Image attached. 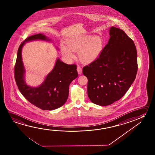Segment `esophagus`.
<instances>
[{"label":"esophagus","mask_w":155,"mask_h":155,"mask_svg":"<svg viewBox=\"0 0 155 155\" xmlns=\"http://www.w3.org/2000/svg\"><path fill=\"white\" fill-rule=\"evenodd\" d=\"M77 70L78 74H82V69H81V68L80 66H78Z\"/></svg>","instance_id":"obj_1"}]
</instances>
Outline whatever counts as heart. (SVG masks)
<instances>
[{
	"mask_svg": "<svg viewBox=\"0 0 155 155\" xmlns=\"http://www.w3.org/2000/svg\"><path fill=\"white\" fill-rule=\"evenodd\" d=\"M67 46L61 45L62 55L67 61L74 58V52H78L79 61L84 64H91L99 58L104 48V41L99 36H87L70 38L66 41Z\"/></svg>",
	"mask_w": 155,
	"mask_h": 155,
	"instance_id": "obj_1",
	"label": "heart"
}]
</instances>
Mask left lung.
<instances>
[{
    "instance_id": "1",
    "label": "left lung",
    "mask_w": 155,
    "mask_h": 155,
    "mask_svg": "<svg viewBox=\"0 0 155 155\" xmlns=\"http://www.w3.org/2000/svg\"><path fill=\"white\" fill-rule=\"evenodd\" d=\"M108 43L96 61L83 68L87 94L94 104L107 106L120 99L136 78L137 50L124 31L112 26Z\"/></svg>"
}]
</instances>
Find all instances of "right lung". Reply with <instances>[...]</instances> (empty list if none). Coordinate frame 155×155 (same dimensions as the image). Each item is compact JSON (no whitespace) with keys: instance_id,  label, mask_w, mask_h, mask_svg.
<instances>
[{"instance_id":"obj_1","label":"right lung","mask_w":155,"mask_h":155,"mask_svg":"<svg viewBox=\"0 0 155 155\" xmlns=\"http://www.w3.org/2000/svg\"><path fill=\"white\" fill-rule=\"evenodd\" d=\"M35 40L50 41L41 33L30 36L18 48L15 66V78L18 89L23 96L31 104L44 110H53L63 105L69 96L70 84L78 77L77 66L69 65L57 59L53 70L47 75L43 83L38 87L26 84L25 70L23 65L21 50L25 42Z\"/></svg>"}]
</instances>
